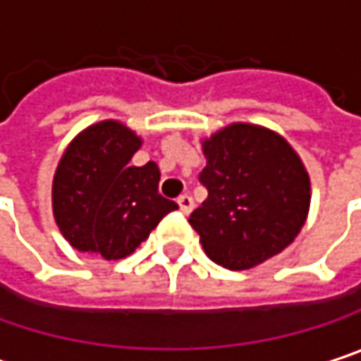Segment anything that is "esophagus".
Listing matches in <instances>:
<instances>
[{"label":"esophagus","instance_id":"1","mask_svg":"<svg viewBox=\"0 0 361 361\" xmlns=\"http://www.w3.org/2000/svg\"><path fill=\"white\" fill-rule=\"evenodd\" d=\"M178 204H180V211L183 214H190L192 213V209H194V200H192V196H188V194H181L180 198H178Z\"/></svg>","mask_w":361,"mask_h":361}]
</instances>
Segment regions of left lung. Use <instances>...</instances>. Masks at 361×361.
Wrapping results in <instances>:
<instances>
[{
	"instance_id": "8db88e82",
	"label": "left lung",
	"mask_w": 361,
	"mask_h": 361,
	"mask_svg": "<svg viewBox=\"0 0 361 361\" xmlns=\"http://www.w3.org/2000/svg\"><path fill=\"white\" fill-rule=\"evenodd\" d=\"M209 198L190 214L207 256L252 269L289 246L310 211V176L291 145L269 128L229 123L202 140Z\"/></svg>"
}]
</instances>
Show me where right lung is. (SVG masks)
<instances>
[{
  "instance_id": "1",
  "label": "right lung",
  "mask_w": 361,
  "mask_h": 361,
  "mask_svg": "<svg viewBox=\"0 0 361 361\" xmlns=\"http://www.w3.org/2000/svg\"><path fill=\"white\" fill-rule=\"evenodd\" d=\"M142 138L117 119L82 130L61 154L51 188L53 216L78 252L130 256L178 204L159 194L154 161L130 165Z\"/></svg>"
}]
</instances>
